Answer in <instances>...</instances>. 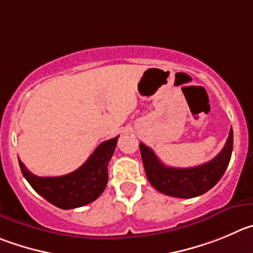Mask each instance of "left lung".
<instances>
[{
    "label": "left lung",
    "mask_w": 253,
    "mask_h": 253,
    "mask_svg": "<svg viewBox=\"0 0 253 253\" xmlns=\"http://www.w3.org/2000/svg\"><path fill=\"white\" fill-rule=\"evenodd\" d=\"M232 148L233 131L231 128L225 147L213 160L190 169H174L165 166L150 147L140 143L143 167L151 185L165 195L180 198L197 197L211 190L225 173Z\"/></svg>",
    "instance_id": "left-lung-1"
}]
</instances>
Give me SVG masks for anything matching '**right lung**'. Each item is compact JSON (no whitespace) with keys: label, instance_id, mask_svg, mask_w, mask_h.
Wrapping results in <instances>:
<instances>
[{"label":"right lung","instance_id":"obj_1","mask_svg":"<svg viewBox=\"0 0 253 253\" xmlns=\"http://www.w3.org/2000/svg\"><path fill=\"white\" fill-rule=\"evenodd\" d=\"M119 136L101 143L86 162L65 176L39 177L31 173L18 159L21 172L32 188L49 204L71 210L91 204L105 191L108 181L107 166L115 152Z\"/></svg>","mask_w":253,"mask_h":253}]
</instances>
